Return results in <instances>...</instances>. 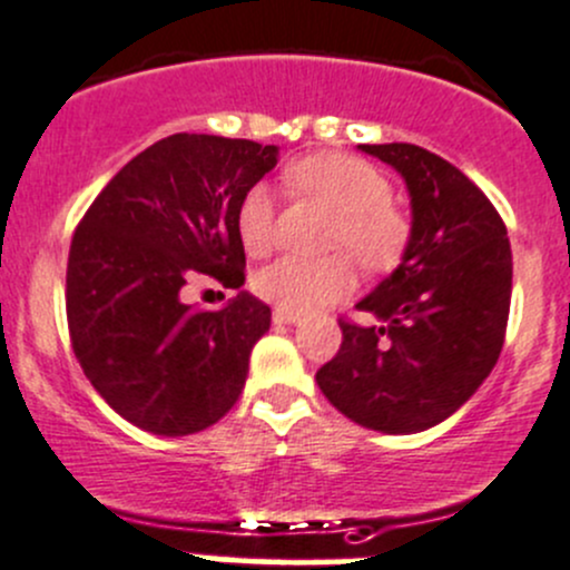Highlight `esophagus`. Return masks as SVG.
Instances as JSON below:
<instances>
[{
	"mask_svg": "<svg viewBox=\"0 0 570 570\" xmlns=\"http://www.w3.org/2000/svg\"><path fill=\"white\" fill-rule=\"evenodd\" d=\"M274 321H277V324H298V315L287 313L283 307H274Z\"/></svg>",
	"mask_w": 570,
	"mask_h": 570,
	"instance_id": "esophagus-1",
	"label": "esophagus"
}]
</instances>
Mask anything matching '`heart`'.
Masks as SVG:
<instances>
[{
	"label": "heart",
	"mask_w": 570,
	"mask_h": 570,
	"mask_svg": "<svg viewBox=\"0 0 570 570\" xmlns=\"http://www.w3.org/2000/svg\"><path fill=\"white\" fill-rule=\"evenodd\" d=\"M296 194L313 196L337 213L332 244L346 246L363 268L396 263L407 244V218L391 205V183L380 168L352 155H309L285 171ZM238 238L249 255L261 257L277 244V202L268 185L257 183L244 194L235 216ZM266 302L287 313H313L352 291V272L343 257L304 261L279 257L252 279Z\"/></svg>",
	"instance_id": "b5f03b06"
}]
</instances>
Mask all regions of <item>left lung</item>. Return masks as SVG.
I'll use <instances>...</instances> for the list:
<instances>
[{
	"instance_id": "obj_1",
	"label": "left lung",
	"mask_w": 570,
	"mask_h": 570,
	"mask_svg": "<svg viewBox=\"0 0 570 570\" xmlns=\"http://www.w3.org/2000/svg\"><path fill=\"white\" fill-rule=\"evenodd\" d=\"M357 149L402 174L413 222L402 263L357 302L376 324L341 321V348L315 382L354 424L413 435L458 413L493 371L512 252L495 207L452 163L413 144Z\"/></svg>"
}]
</instances>
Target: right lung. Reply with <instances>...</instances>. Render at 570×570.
Instances as JSON below:
<instances>
[{
	"mask_svg": "<svg viewBox=\"0 0 570 570\" xmlns=\"http://www.w3.org/2000/svg\"><path fill=\"white\" fill-rule=\"evenodd\" d=\"M277 160L279 146L177 132L132 157L88 207L66 315L82 371L129 424L194 435L238 402L272 307L239 291L222 311H196L178 293L194 273L244 285L235 216Z\"/></svg>",
	"mask_w": 570,
	"mask_h": 570,
	"instance_id": "1",
	"label": "right lung"
}]
</instances>
